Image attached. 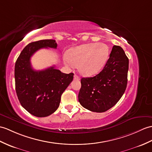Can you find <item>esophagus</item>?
I'll return each mask as SVG.
<instances>
[{
	"instance_id": "1",
	"label": "esophagus",
	"mask_w": 152,
	"mask_h": 152,
	"mask_svg": "<svg viewBox=\"0 0 152 152\" xmlns=\"http://www.w3.org/2000/svg\"><path fill=\"white\" fill-rule=\"evenodd\" d=\"M74 79L75 80H80V77L77 76V75H75V76H74Z\"/></svg>"
}]
</instances>
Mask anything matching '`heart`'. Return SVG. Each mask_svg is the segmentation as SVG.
I'll return each mask as SVG.
<instances>
[{"instance_id": "1", "label": "heart", "mask_w": 152, "mask_h": 152, "mask_svg": "<svg viewBox=\"0 0 152 152\" xmlns=\"http://www.w3.org/2000/svg\"><path fill=\"white\" fill-rule=\"evenodd\" d=\"M109 49L104 43H93L72 48L65 59L68 66H78V70L84 76H91L104 67L109 58Z\"/></svg>"}]
</instances>
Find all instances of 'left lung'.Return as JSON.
Masks as SVG:
<instances>
[{"label": "left lung", "mask_w": 152, "mask_h": 152, "mask_svg": "<svg viewBox=\"0 0 152 152\" xmlns=\"http://www.w3.org/2000/svg\"><path fill=\"white\" fill-rule=\"evenodd\" d=\"M129 59L124 50L113 46L103 70L94 77L81 80L78 100L88 110L102 113L117 103L128 83Z\"/></svg>", "instance_id": "obj_1"}]
</instances>
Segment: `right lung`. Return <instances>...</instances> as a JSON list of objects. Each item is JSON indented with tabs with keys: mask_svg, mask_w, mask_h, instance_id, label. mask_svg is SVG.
<instances>
[{
	"mask_svg": "<svg viewBox=\"0 0 152 152\" xmlns=\"http://www.w3.org/2000/svg\"><path fill=\"white\" fill-rule=\"evenodd\" d=\"M55 40L32 42L20 52L15 65V90L21 105L30 114L45 117L58 108L61 96L73 80V73L65 74L55 66L33 69L30 58L41 48H57Z\"/></svg>",
	"mask_w": 152,
	"mask_h": 152,
	"instance_id": "1",
	"label": "right lung"
}]
</instances>
